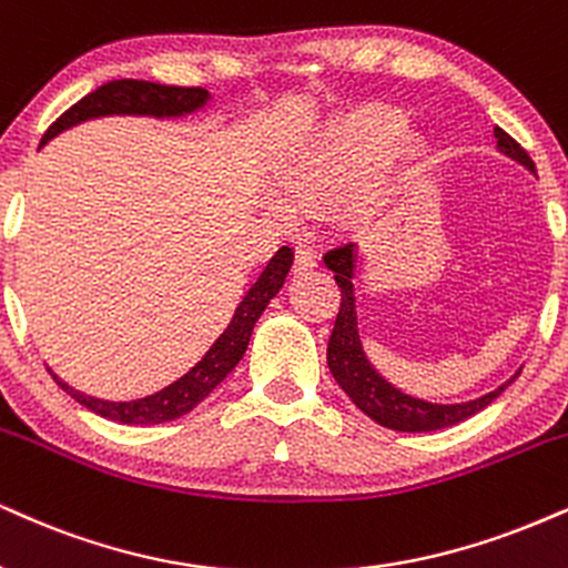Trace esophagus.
<instances>
[{
	"label": "esophagus",
	"mask_w": 568,
	"mask_h": 568,
	"mask_svg": "<svg viewBox=\"0 0 568 568\" xmlns=\"http://www.w3.org/2000/svg\"><path fill=\"white\" fill-rule=\"evenodd\" d=\"M312 266H317V251H314L310 243H298L296 258H293V270L306 272V270H312Z\"/></svg>",
	"instance_id": "34e87169"
}]
</instances>
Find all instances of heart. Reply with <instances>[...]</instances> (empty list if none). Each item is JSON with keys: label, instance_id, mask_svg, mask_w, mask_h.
Segmentation results:
<instances>
[{"label": "heart", "instance_id": "heart-1", "mask_svg": "<svg viewBox=\"0 0 568 568\" xmlns=\"http://www.w3.org/2000/svg\"><path fill=\"white\" fill-rule=\"evenodd\" d=\"M402 121V113L386 105H365L344 115L277 169L280 190L298 209L341 201L349 219L367 216L384 203L396 174L426 155L418 134H395Z\"/></svg>", "mask_w": 568, "mask_h": 568}]
</instances>
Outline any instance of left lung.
Returning <instances> with one entry per match:
<instances>
[{
	"label": "left lung",
	"mask_w": 568,
	"mask_h": 568,
	"mask_svg": "<svg viewBox=\"0 0 568 568\" xmlns=\"http://www.w3.org/2000/svg\"><path fill=\"white\" fill-rule=\"evenodd\" d=\"M497 136V150L503 155H508L510 161L521 163L524 169H529L531 174H537L535 161L526 155V150L518 145L510 134H505L500 126L495 129ZM354 254H357V245L346 243L338 248L327 251L325 264L327 270H333L341 288V310L333 325L331 341H327V367H331L333 378L338 381V386L349 394V399L357 405L367 418L381 423L384 428L392 432H407V434H423V432H439V428L457 426V423L474 418L476 413H481L484 407H489L491 402L500 396L518 378V371L514 378L505 381L503 386H497L495 392L479 396V399L470 402H457V405H436V402L418 399V396H409L399 388L388 384V381L373 367V362L367 359L365 349H362L359 341V327H357V310H354Z\"/></svg>",
	"instance_id": "left-lung-1"
}]
</instances>
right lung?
<instances>
[{"label":"right lung","instance_id":"obj_1","mask_svg":"<svg viewBox=\"0 0 568 568\" xmlns=\"http://www.w3.org/2000/svg\"><path fill=\"white\" fill-rule=\"evenodd\" d=\"M211 94L201 87H166V84H153V81H136V79H115L108 81L89 92L87 98H81L77 105H71L60 115L54 124L47 129L42 136V145L58 136L65 129L81 124L89 119H102V115H153V119H182L195 111H203L209 105ZM293 264V251L288 245L277 251L270 258V264L264 266V272L258 280L251 285L248 293L243 296V302L237 304L235 314H232L230 325L224 327V333L219 336L211 349L203 354L201 362H195V367H190L182 378H176L174 384L163 386L161 392L140 396V399L129 402H111V399H98V396H89L84 392H77L73 386H68L65 381H60L52 371L54 384L63 388L65 394H71L79 405L92 409L94 415L102 418L126 423V426H155V423H166L174 418H182L184 413H190L195 405H201L214 388L227 378V373L235 371L237 362L243 359L245 349H248L251 333H254L256 320L262 317L266 304L275 298V293L283 288L285 277H288Z\"/></svg>","mask_w":568,"mask_h":568}]
</instances>
